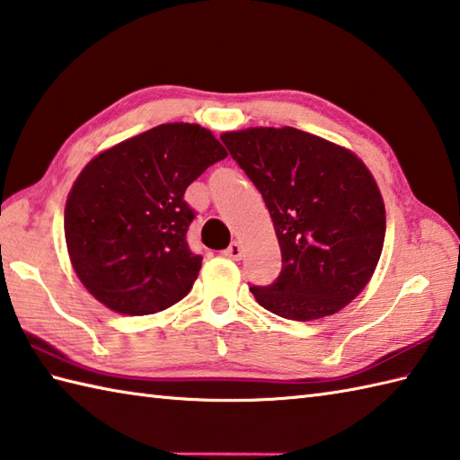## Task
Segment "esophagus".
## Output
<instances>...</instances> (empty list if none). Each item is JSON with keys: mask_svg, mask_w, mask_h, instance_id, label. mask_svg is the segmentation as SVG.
Here are the masks:
<instances>
[{"mask_svg": "<svg viewBox=\"0 0 460 460\" xmlns=\"http://www.w3.org/2000/svg\"><path fill=\"white\" fill-rule=\"evenodd\" d=\"M224 256H228L230 260H240L242 258V246L238 242H232L230 246L224 250Z\"/></svg>", "mask_w": 460, "mask_h": 460, "instance_id": "34e87169", "label": "esophagus"}]
</instances>
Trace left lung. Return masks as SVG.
<instances>
[{
  "label": "left lung",
  "mask_w": 460,
  "mask_h": 460,
  "mask_svg": "<svg viewBox=\"0 0 460 460\" xmlns=\"http://www.w3.org/2000/svg\"><path fill=\"white\" fill-rule=\"evenodd\" d=\"M220 138L260 190L282 250L276 282L250 286L256 302L296 322L340 312L367 286L385 240V206L367 166L294 127Z\"/></svg>",
  "instance_id": "obj_1"
}]
</instances>
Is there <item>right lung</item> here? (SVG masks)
Masks as SVG:
<instances>
[{"label":"right lung","mask_w":460,"mask_h":460,"mask_svg":"<svg viewBox=\"0 0 460 460\" xmlns=\"http://www.w3.org/2000/svg\"><path fill=\"white\" fill-rule=\"evenodd\" d=\"M226 156L210 130L168 123L93 158L65 204V242L89 294L125 315L181 302L202 268L186 242L196 212L184 192Z\"/></svg>","instance_id":"obj_1"}]
</instances>
